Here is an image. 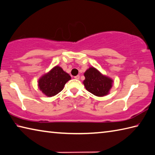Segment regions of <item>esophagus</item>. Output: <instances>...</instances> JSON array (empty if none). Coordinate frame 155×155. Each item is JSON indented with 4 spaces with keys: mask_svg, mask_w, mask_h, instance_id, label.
<instances>
[{
    "mask_svg": "<svg viewBox=\"0 0 155 155\" xmlns=\"http://www.w3.org/2000/svg\"><path fill=\"white\" fill-rule=\"evenodd\" d=\"M74 78H75V79H79V78H80V76H79V75L75 76V77H74Z\"/></svg>",
    "mask_w": 155,
    "mask_h": 155,
    "instance_id": "34e87169",
    "label": "esophagus"
}]
</instances>
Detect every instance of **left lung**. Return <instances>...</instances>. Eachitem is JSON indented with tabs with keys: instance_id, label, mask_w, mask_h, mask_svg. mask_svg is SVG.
I'll list each match as a JSON object with an SVG mask.
<instances>
[{
	"instance_id": "obj_1",
	"label": "left lung",
	"mask_w": 155,
	"mask_h": 155,
	"mask_svg": "<svg viewBox=\"0 0 155 155\" xmlns=\"http://www.w3.org/2000/svg\"><path fill=\"white\" fill-rule=\"evenodd\" d=\"M85 79L83 83L87 91L96 96H104L108 94L112 87V80L102 75L94 67H91L85 72Z\"/></svg>"
}]
</instances>
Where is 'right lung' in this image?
<instances>
[{"label": "right lung", "instance_id": "add662e5", "mask_svg": "<svg viewBox=\"0 0 155 155\" xmlns=\"http://www.w3.org/2000/svg\"><path fill=\"white\" fill-rule=\"evenodd\" d=\"M70 78L68 73L57 66L39 79L38 87L47 96L51 97L60 93Z\"/></svg>", "mask_w": 155, "mask_h": 155}]
</instances>
